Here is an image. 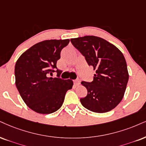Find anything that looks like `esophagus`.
Returning a JSON list of instances; mask_svg holds the SVG:
<instances>
[{
	"label": "esophagus",
	"mask_w": 146,
	"mask_h": 146,
	"mask_svg": "<svg viewBox=\"0 0 146 146\" xmlns=\"http://www.w3.org/2000/svg\"><path fill=\"white\" fill-rule=\"evenodd\" d=\"M74 83L75 84H80V80H79V78H76V80H74Z\"/></svg>",
	"instance_id": "34e87169"
}]
</instances>
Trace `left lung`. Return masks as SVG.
Instances as JSON below:
<instances>
[{
	"mask_svg": "<svg viewBox=\"0 0 146 146\" xmlns=\"http://www.w3.org/2000/svg\"><path fill=\"white\" fill-rule=\"evenodd\" d=\"M96 73L93 81H82L87 89L80 102L85 108L97 113L107 112L121 102L129 80L125 57L112 44L102 38L85 36L70 39Z\"/></svg>",
	"mask_w": 146,
	"mask_h": 146,
	"instance_id": "obj_1",
	"label": "left lung"
}]
</instances>
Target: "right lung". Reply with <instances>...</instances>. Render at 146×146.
<instances>
[{
  "label": "right lung",
  "instance_id": "1",
  "mask_svg": "<svg viewBox=\"0 0 146 146\" xmlns=\"http://www.w3.org/2000/svg\"><path fill=\"white\" fill-rule=\"evenodd\" d=\"M69 39L44 40L31 46L17 59L15 66L16 87L23 102L36 112L51 114L62 107L72 80L59 78L57 62ZM57 69V70H55ZM56 71L57 78L49 77Z\"/></svg>",
  "mask_w": 146,
  "mask_h": 146
}]
</instances>
